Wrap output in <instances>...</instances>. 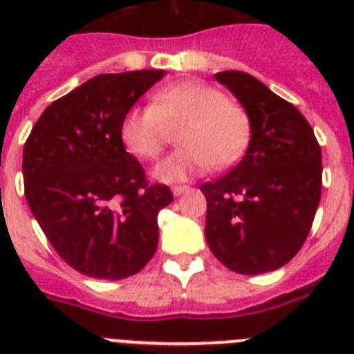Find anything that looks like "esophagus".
Segmentation results:
<instances>
[{
	"mask_svg": "<svg viewBox=\"0 0 354 354\" xmlns=\"http://www.w3.org/2000/svg\"><path fill=\"white\" fill-rule=\"evenodd\" d=\"M187 189H189V186H184V184H175V186L171 187V193H174L175 196H179V195H183L184 192H187Z\"/></svg>",
	"mask_w": 354,
	"mask_h": 354,
	"instance_id": "34e87169",
	"label": "esophagus"
}]
</instances>
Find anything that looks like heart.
I'll return each instance as SVG.
<instances>
[{"mask_svg":"<svg viewBox=\"0 0 354 354\" xmlns=\"http://www.w3.org/2000/svg\"><path fill=\"white\" fill-rule=\"evenodd\" d=\"M177 131L183 145L154 168L156 179L177 183L223 170L239 161L252 136L246 108L202 81H180L152 95L150 106H133L120 122V140L138 159L158 158Z\"/></svg>","mask_w":354,"mask_h":354,"instance_id":"obj_1","label":"heart"}]
</instances>
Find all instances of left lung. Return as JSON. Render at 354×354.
<instances>
[{
    "label": "left lung",
    "instance_id": "left-lung-1",
    "mask_svg": "<svg viewBox=\"0 0 354 354\" xmlns=\"http://www.w3.org/2000/svg\"><path fill=\"white\" fill-rule=\"evenodd\" d=\"M252 120L245 158L202 184L205 239L214 257L239 274L286 266L305 245L323 187V156L308 120L246 72L216 74Z\"/></svg>",
    "mask_w": 354,
    "mask_h": 354
}]
</instances>
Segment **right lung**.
I'll list each match as a JSON object with an SVG mask.
<instances>
[{
	"mask_svg": "<svg viewBox=\"0 0 354 354\" xmlns=\"http://www.w3.org/2000/svg\"><path fill=\"white\" fill-rule=\"evenodd\" d=\"M162 71L99 74L46 108L23 150L24 196L62 261L81 274L122 280L158 248L170 187L149 184L126 152L120 122Z\"/></svg>",
	"mask_w": 354,
	"mask_h": 354,
	"instance_id": "add662e5",
	"label": "right lung"
}]
</instances>
